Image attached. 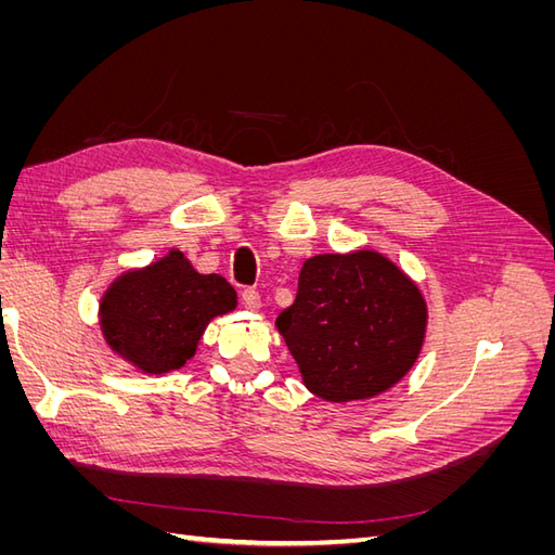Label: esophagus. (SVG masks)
Instances as JSON below:
<instances>
[{
    "instance_id": "34e87169",
    "label": "esophagus",
    "mask_w": 555,
    "mask_h": 555,
    "mask_svg": "<svg viewBox=\"0 0 555 555\" xmlns=\"http://www.w3.org/2000/svg\"><path fill=\"white\" fill-rule=\"evenodd\" d=\"M241 298H243V306H245L249 312H257V310L261 308V296H259V292H255V289H243Z\"/></svg>"
}]
</instances>
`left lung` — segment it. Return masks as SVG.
I'll return each mask as SVG.
<instances>
[{"label":"left lung","instance_id":"obj_1","mask_svg":"<svg viewBox=\"0 0 555 555\" xmlns=\"http://www.w3.org/2000/svg\"><path fill=\"white\" fill-rule=\"evenodd\" d=\"M275 326L306 389L328 402L367 400L405 377L426 340L416 282L377 249L317 255Z\"/></svg>","mask_w":555,"mask_h":555}]
</instances>
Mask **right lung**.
<instances>
[{
	"label": "right lung",
	"mask_w": 555,
	"mask_h": 555,
	"mask_svg": "<svg viewBox=\"0 0 555 555\" xmlns=\"http://www.w3.org/2000/svg\"><path fill=\"white\" fill-rule=\"evenodd\" d=\"M238 296L217 273L204 275L180 249L117 275L99 300V328L113 354L143 375L180 371L215 317Z\"/></svg>",
	"instance_id": "1"
}]
</instances>
